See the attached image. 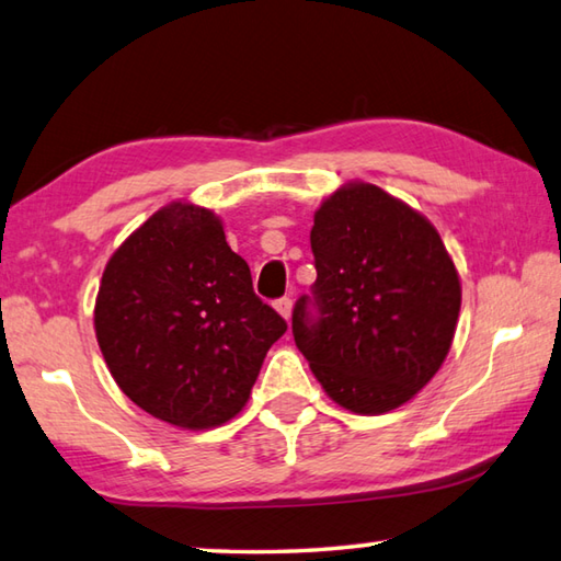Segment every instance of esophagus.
Here are the masks:
<instances>
[{"label":"esophagus","instance_id":"1","mask_svg":"<svg viewBox=\"0 0 561 561\" xmlns=\"http://www.w3.org/2000/svg\"><path fill=\"white\" fill-rule=\"evenodd\" d=\"M273 308L278 310V314L283 317V320H290V314H293V300L290 298L276 300V302H273Z\"/></svg>","mask_w":561,"mask_h":561}]
</instances>
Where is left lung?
<instances>
[{
	"mask_svg": "<svg viewBox=\"0 0 561 561\" xmlns=\"http://www.w3.org/2000/svg\"><path fill=\"white\" fill-rule=\"evenodd\" d=\"M310 244L317 280L312 300L295 302L293 334L314 378L358 415L405 405L445 364L461 308L437 229L378 185L352 181L322 199Z\"/></svg>",
	"mask_w": 561,
	"mask_h": 561,
	"instance_id": "left-lung-1",
	"label": "left lung"
}]
</instances>
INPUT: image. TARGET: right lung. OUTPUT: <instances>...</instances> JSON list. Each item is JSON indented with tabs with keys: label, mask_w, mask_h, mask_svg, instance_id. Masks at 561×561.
Here are the masks:
<instances>
[{
	"label": "right lung",
	"mask_w": 561,
	"mask_h": 561,
	"mask_svg": "<svg viewBox=\"0 0 561 561\" xmlns=\"http://www.w3.org/2000/svg\"><path fill=\"white\" fill-rule=\"evenodd\" d=\"M285 330L283 317L253 293L221 219L185 199L126 237L94 300V334L116 386L183 430L237 417Z\"/></svg>",
	"instance_id": "add662e5"
}]
</instances>
